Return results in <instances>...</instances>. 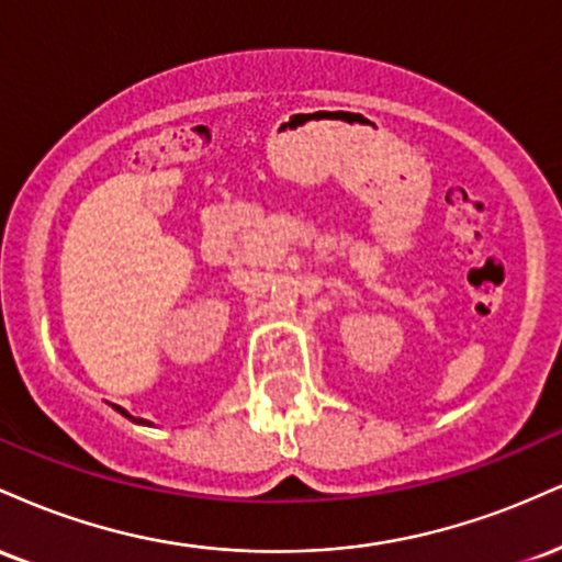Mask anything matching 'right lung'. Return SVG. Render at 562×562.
Masks as SVG:
<instances>
[{
	"mask_svg": "<svg viewBox=\"0 0 562 562\" xmlns=\"http://www.w3.org/2000/svg\"><path fill=\"white\" fill-rule=\"evenodd\" d=\"M113 406H115V404H113ZM115 409H119L121 415H124V417H128V420H134V423H145V420H139V417H132V415H128V412L121 409V406H115ZM145 425H150V423H145Z\"/></svg>",
	"mask_w": 562,
	"mask_h": 562,
	"instance_id": "right-lung-1",
	"label": "right lung"
}]
</instances>
